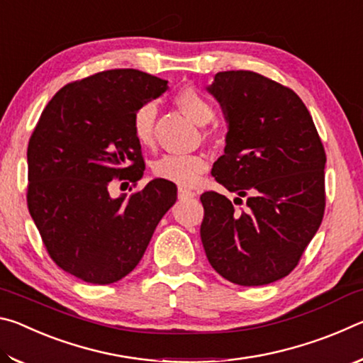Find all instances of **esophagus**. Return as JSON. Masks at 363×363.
<instances>
[{
    "instance_id": "esophagus-1",
    "label": "esophagus",
    "mask_w": 363,
    "mask_h": 363,
    "mask_svg": "<svg viewBox=\"0 0 363 363\" xmlns=\"http://www.w3.org/2000/svg\"><path fill=\"white\" fill-rule=\"evenodd\" d=\"M196 194L192 192V190L189 189H182L179 187V190H177V196H179V200H187V199H194Z\"/></svg>"
}]
</instances>
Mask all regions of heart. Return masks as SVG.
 Returning <instances> with one entry per match:
<instances>
[{"instance_id": "b5f03b06", "label": "heart", "mask_w": 363, "mask_h": 363, "mask_svg": "<svg viewBox=\"0 0 363 363\" xmlns=\"http://www.w3.org/2000/svg\"><path fill=\"white\" fill-rule=\"evenodd\" d=\"M174 104L196 125H208L214 116V108L199 91L184 88L174 96ZM157 107L144 104L133 116V134L139 145L149 147L153 143ZM208 162L201 155H164L153 163L152 171L160 179L177 184L181 187H194L206 173Z\"/></svg>"}]
</instances>
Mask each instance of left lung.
I'll return each instance as SVG.
<instances>
[{"instance_id":"obj_1","label":"left lung","mask_w":363,"mask_h":363,"mask_svg":"<svg viewBox=\"0 0 363 363\" xmlns=\"http://www.w3.org/2000/svg\"><path fill=\"white\" fill-rule=\"evenodd\" d=\"M206 91L227 123L224 155L213 164L219 184L249 195L238 212L227 196H200L208 261L225 280L259 286L286 277L320 227L325 150L299 96L259 73L219 72Z\"/></svg>"}]
</instances>
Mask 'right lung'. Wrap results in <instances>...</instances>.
Wrapping results in <instances>:
<instances>
[{"label":"right lung","instance_id":"obj_1","mask_svg":"<svg viewBox=\"0 0 363 363\" xmlns=\"http://www.w3.org/2000/svg\"><path fill=\"white\" fill-rule=\"evenodd\" d=\"M167 89V79L140 70L96 73L57 91L30 138V216L52 261L79 280L108 285L126 277L176 203L177 189L164 179L130 199L108 192L115 177H143L133 116Z\"/></svg>","mask_w":363,"mask_h":363}]
</instances>
